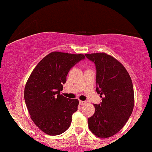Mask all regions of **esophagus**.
I'll list each match as a JSON object with an SVG mask.
<instances>
[{
    "mask_svg": "<svg viewBox=\"0 0 152 152\" xmlns=\"http://www.w3.org/2000/svg\"><path fill=\"white\" fill-rule=\"evenodd\" d=\"M80 102V105H84V104H86V101L80 100V102Z\"/></svg>",
    "mask_w": 152,
    "mask_h": 152,
    "instance_id": "esophagus-1",
    "label": "esophagus"
}]
</instances>
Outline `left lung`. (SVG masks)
Returning a JSON list of instances; mask_svg holds the SVG:
<instances>
[{"label":"left lung","mask_w":152,"mask_h":152,"mask_svg":"<svg viewBox=\"0 0 152 152\" xmlns=\"http://www.w3.org/2000/svg\"><path fill=\"white\" fill-rule=\"evenodd\" d=\"M96 66L95 91L102 97L94 104L95 113L88 119L89 129L101 138L119 132L132 115L134 93L132 79L124 66L105 53L86 54Z\"/></svg>","instance_id":"8db88e82"}]
</instances>
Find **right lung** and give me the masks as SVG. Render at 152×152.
Returning a JSON list of instances; mask_svg holds the SVG:
<instances>
[{"label":"right lung","mask_w":152,"mask_h":152,"mask_svg":"<svg viewBox=\"0 0 152 152\" xmlns=\"http://www.w3.org/2000/svg\"><path fill=\"white\" fill-rule=\"evenodd\" d=\"M82 54L52 52L43 57L27 81L24 98L31 119L45 134L57 136L69 128L79 100L60 94L70 68Z\"/></svg>","instance_id":"obj_1"}]
</instances>
